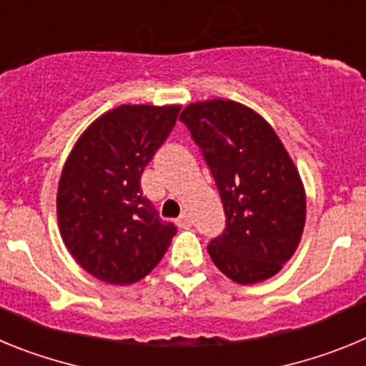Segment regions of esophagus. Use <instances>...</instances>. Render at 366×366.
I'll return each mask as SVG.
<instances>
[{
  "mask_svg": "<svg viewBox=\"0 0 366 366\" xmlns=\"http://www.w3.org/2000/svg\"><path fill=\"white\" fill-rule=\"evenodd\" d=\"M192 223H194V219H192V216H190V212H183V214L177 218V225H179V227H183V229L190 227Z\"/></svg>",
  "mask_w": 366,
  "mask_h": 366,
  "instance_id": "obj_1",
  "label": "esophagus"
}]
</instances>
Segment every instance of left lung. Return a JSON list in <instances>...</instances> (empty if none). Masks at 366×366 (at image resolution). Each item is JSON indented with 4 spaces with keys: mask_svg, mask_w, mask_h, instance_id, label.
<instances>
[{
    "mask_svg": "<svg viewBox=\"0 0 366 366\" xmlns=\"http://www.w3.org/2000/svg\"><path fill=\"white\" fill-rule=\"evenodd\" d=\"M179 121L214 177L225 229L207 245L212 262L238 284L279 273L295 253L306 196L292 157L253 109L214 99L190 104Z\"/></svg>",
    "mask_w": 366,
    "mask_h": 366,
    "instance_id": "1",
    "label": "left lung"
}]
</instances>
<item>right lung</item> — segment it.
<instances>
[{"instance_id": "1", "label": "right lung", "mask_w": 366, "mask_h": 366, "mask_svg": "<svg viewBox=\"0 0 366 366\" xmlns=\"http://www.w3.org/2000/svg\"><path fill=\"white\" fill-rule=\"evenodd\" d=\"M179 106H119L74 144L58 185L64 244L108 284L144 279L177 232L143 196L141 176L176 126Z\"/></svg>"}]
</instances>
